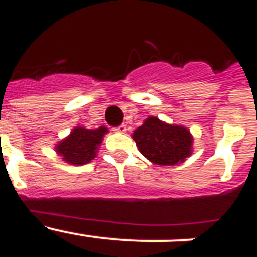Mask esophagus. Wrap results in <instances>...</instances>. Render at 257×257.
<instances>
[{"label": "esophagus", "instance_id": "obj_1", "mask_svg": "<svg viewBox=\"0 0 257 257\" xmlns=\"http://www.w3.org/2000/svg\"><path fill=\"white\" fill-rule=\"evenodd\" d=\"M126 124H119V126L114 127V131H117V133H126Z\"/></svg>", "mask_w": 257, "mask_h": 257}]
</instances>
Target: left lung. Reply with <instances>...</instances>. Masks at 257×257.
Masks as SVG:
<instances>
[{
    "instance_id": "obj_1",
    "label": "left lung",
    "mask_w": 257,
    "mask_h": 257,
    "mask_svg": "<svg viewBox=\"0 0 257 257\" xmlns=\"http://www.w3.org/2000/svg\"><path fill=\"white\" fill-rule=\"evenodd\" d=\"M140 153L156 165L184 162L192 153V135L185 127L172 126L149 117L133 135Z\"/></svg>"
}]
</instances>
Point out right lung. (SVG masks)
Segmentation results:
<instances>
[{"label": "right lung", "mask_w": 257, "mask_h": 257, "mask_svg": "<svg viewBox=\"0 0 257 257\" xmlns=\"http://www.w3.org/2000/svg\"><path fill=\"white\" fill-rule=\"evenodd\" d=\"M106 127L101 126L96 130L85 127H76L67 139L56 145V152L63 160L72 165H85L96 156V149L103 140Z\"/></svg>", "instance_id": "obj_1"}]
</instances>
